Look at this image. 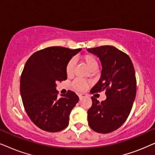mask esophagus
Wrapping results in <instances>:
<instances>
[{"instance_id":"obj_1","label":"esophagus","mask_w":155,"mask_h":155,"mask_svg":"<svg viewBox=\"0 0 155 155\" xmlns=\"http://www.w3.org/2000/svg\"><path fill=\"white\" fill-rule=\"evenodd\" d=\"M87 94H79V98H80V99H83V98H84V97H87Z\"/></svg>"}]
</instances>
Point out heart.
Instances as JSON below:
<instances>
[{
	"label": "heart",
	"mask_w": 155,
	"mask_h": 155,
	"mask_svg": "<svg viewBox=\"0 0 155 155\" xmlns=\"http://www.w3.org/2000/svg\"><path fill=\"white\" fill-rule=\"evenodd\" d=\"M80 60L87 67L90 71H95L97 68V61L95 57L91 54H86L80 56ZM75 61L73 59L70 60L65 66V73L68 77L73 75L75 70ZM73 87L78 91H82L85 89L87 84L83 80L77 79L73 82Z\"/></svg>",
	"instance_id": "1"
}]
</instances>
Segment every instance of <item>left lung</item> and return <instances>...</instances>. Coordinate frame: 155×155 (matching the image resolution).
<instances>
[{"mask_svg": "<svg viewBox=\"0 0 155 155\" xmlns=\"http://www.w3.org/2000/svg\"><path fill=\"white\" fill-rule=\"evenodd\" d=\"M101 61V78L92 94L105 91L107 99L99 101L92 97L87 111L88 124L93 130L109 133L120 128L130 113L136 95L134 67L128 55L113 46L88 48Z\"/></svg>", "mask_w": 155, "mask_h": 155, "instance_id": "1", "label": "left lung"}]
</instances>
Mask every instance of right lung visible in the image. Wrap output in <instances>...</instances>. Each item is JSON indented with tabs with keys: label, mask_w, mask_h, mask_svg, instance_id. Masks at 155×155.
<instances>
[{
	"label": "right lung",
	"mask_w": 155,
	"mask_h": 155,
	"mask_svg": "<svg viewBox=\"0 0 155 155\" xmlns=\"http://www.w3.org/2000/svg\"><path fill=\"white\" fill-rule=\"evenodd\" d=\"M82 49L51 46L34 53L20 78V94L25 111L37 127L58 132L69 124L71 110L79 101L74 92L58 97L56 82L67 79L65 66Z\"/></svg>",
	"instance_id": "obj_1"
}]
</instances>
